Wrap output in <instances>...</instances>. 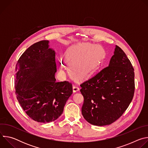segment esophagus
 I'll use <instances>...</instances> for the list:
<instances>
[{"label": "esophagus", "mask_w": 148, "mask_h": 148, "mask_svg": "<svg viewBox=\"0 0 148 148\" xmlns=\"http://www.w3.org/2000/svg\"><path fill=\"white\" fill-rule=\"evenodd\" d=\"M79 90L78 86L77 85H74L73 87V92H76L77 91H78Z\"/></svg>", "instance_id": "obj_1"}]
</instances>
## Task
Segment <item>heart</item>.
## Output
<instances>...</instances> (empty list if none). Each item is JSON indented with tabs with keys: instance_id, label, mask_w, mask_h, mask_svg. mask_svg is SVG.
I'll return each instance as SVG.
<instances>
[{
	"instance_id": "1",
	"label": "heart",
	"mask_w": 148,
	"mask_h": 148,
	"mask_svg": "<svg viewBox=\"0 0 148 148\" xmlns=\"http://www.w3.org/2000/svg\"><path fill=\"white\" fill-rule=\"evenodd\" d=\"M105 56L104 49L89 43H79L69 48L66 59L70 66V72L76 79L86 78L99 67Z\"/></svg>"
}]
</instances>
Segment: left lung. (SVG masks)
<instances>
[{
  "label": "left lung",
  "instance_id": "1",
  "mask_svg": "<svg viewBox=\"0 0 148 148\" xmlns=\"http://www.w3.org/2000/svg\"><path fill=\"white\" fill-rule=\"evenodd\" d=\"M134 69L123 51L116 45L109 66L82 82V114L90 123L110 125L131 102L135 91Z\"/></svg>",
  "mask_w": 148,
  "mask_h": 148
}]
</instances>
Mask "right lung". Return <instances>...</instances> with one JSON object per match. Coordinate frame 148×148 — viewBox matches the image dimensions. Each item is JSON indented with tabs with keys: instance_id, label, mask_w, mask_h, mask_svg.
Wrapping results in <instances>:
<instances>
[{
	"instance_id": "obj_1",
	"label": "right lung",
	"mask_w": 148,
	"mask_h": 148,
	"mask_svg": "<svg viewBox=\"0 0 148 148\" xmlns=\"http://www.w3.org/2000/svg\"><path fill=\"white\" fill-rule=\"evenodd\" d=\"M49 43L42 40L32 45L16 66L17 99L30 118L43 123L58 118L73 94L71 83L56 82V53Z\"/></svg>"
}]
</instances>
